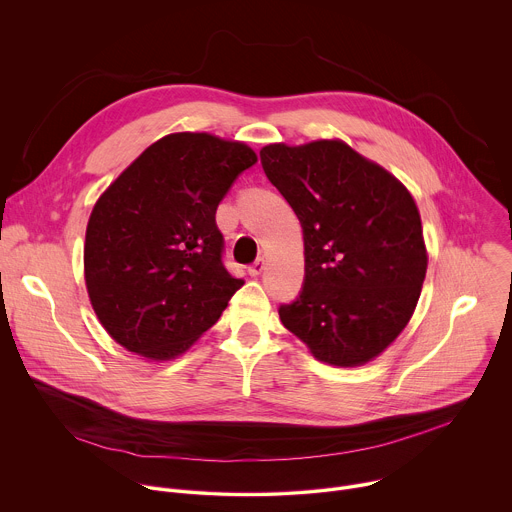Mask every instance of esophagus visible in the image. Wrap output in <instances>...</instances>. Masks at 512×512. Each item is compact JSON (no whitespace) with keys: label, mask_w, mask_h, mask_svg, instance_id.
<instances>
[{"label":"esophagus","mask_w":512,"mask_h":512,"mask_svg":"<svg viewBox=\"0 0 512 512\" xmlns=\"http://www.w3.org/2000/svg\"><path fill=\"white\" fill-rule=\"evenodd\" d=\"M263 271H265V259H263V257H259V259L249 267V275L259 277Z\"/></svg>","instance_id":"esophagus-1"}]
</instances>
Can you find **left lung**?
<instances>
[{
  "instance_id": "obj_1",
  "label": "left lung",
  "mask_w": 512,
  "mask_h": 512,
  "mask_svg": "<svg viewBox=\"0 0 512 512\" xmlns=\"http://www.w3.org/2000/svg\"><path fill=\"white\" fill-rule=\"evenodd\" d=\"M261 164L304 229V289L279 308L281 324L316 360L367 364L405 330L425 279L411 192L342 139L269 143Z\"/></svg>"
}]
</instances>
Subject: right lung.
I'll use <instances>...</instances> for the list:
<instances>
[{
    "mask_svg": "<svg viewBox=\"0 0 512 512\" xmlns=\"http://www.w3.org/2000/svg\"><path fill=\"white\" fill-rule=\"evenodd\" d=\"M257 162L243 141L178 131L145 148L99 196L85 235V285L107 334L164 362L184 354L243 279L221 259L214 214Z\"/></svg>",
    "mask_w": 512,
    "mask_h": 512,
    "instance_id": "obj_1",
    "label": "right lung"
}]
</instances>
